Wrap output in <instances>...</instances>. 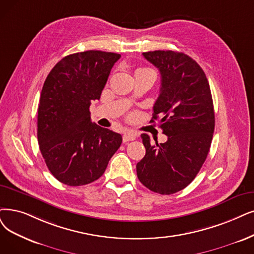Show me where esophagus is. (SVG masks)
Instances as JSON below:
<instances>
[{"label":"esophagus","mask_w":254,"mask_h":254,"mask_svg":"<svg viewBox=\"0 0 254 254\" xmlns=\"http://www.w3.org/2000/svg\"><path fill=\"white\" fill-rule=\"evenodd\" d=\"M135 138H136L135 133L131 132V131H127V132H125V134L123 135V141H124V143H127V141H129V140H134Z\"/></svg>","instance_id":"1"}]
</instances>
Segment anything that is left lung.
<instances>
[{"label": "left lung", "mask_w": 254, "mask_h": 254, "mask_svg": "<svg viewBox=\"0 0 254 254\" xmlns=\"http://www.w3.org/2000/svg\"><path fill=\"white\" fill-rule=\"evenodd\" d=\"M143 55L160 72L151 122L161 116L168 140L153 145L148 134L140 135L146 155L137 162L136 173L150 190L171 195L187 188L204 164L215 129L214 104L207 78L194 59L170 50Z\"/></svg>", "instance_id": "left-lung-1"}]
</instances>
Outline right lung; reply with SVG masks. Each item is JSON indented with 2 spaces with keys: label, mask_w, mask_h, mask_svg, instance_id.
Masks as SVG:
<instances>
[{
  "label": "right lung",
  "mask_w": 254,
  "mask_h": 254,
  "mask_svg": "<svg viewBox=\"0 0 254 254\" xmlns=\"http://www.w3.org/2000/svg\"><path fill=\"white\" fill-rule=\"evenodd\" d=\"M121 55L85 51L65 56L49 73L40 94L37 139L52 175L70 187L90 184L106 170L121 134L92 123L89 105L99 100Z\"/></svg>",
  "instance_id": "1"
}]
</instances>
